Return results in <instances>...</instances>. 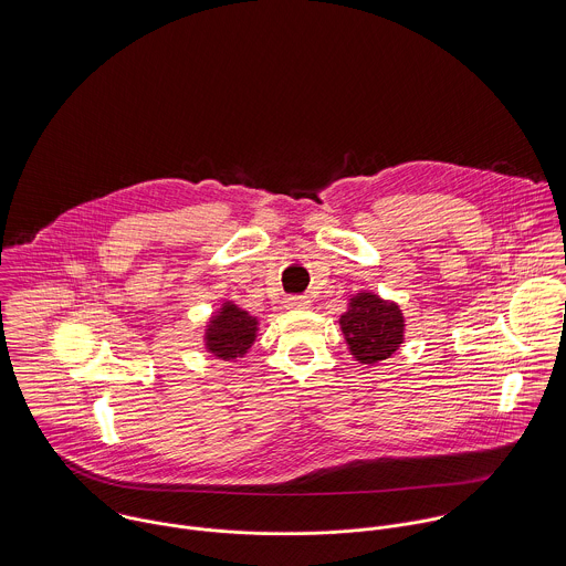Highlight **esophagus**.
<instances>
[{
	"mask_svg": "<svg viewBox=\"0 0 566 566\" xmlns=\"http://www.w3.org/2000/svg\"><path fill=\"white\" fill-rule=\"evenodd\" d=\"M283 303H285V310H310V305H312V301L307 296H290Z\"/></svg>",
	"mask_w": 566,
	"mask_h": 566,
	"instance_id": "1",
	"label": "esophagus"
}]
</instances>
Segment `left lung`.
Returning a JSON list of instances; mask_svg holds the SVG:
<instances>
[{
    "mask_svg": "<svg viewBox=\"0 0 566 566\" xmlns=\"http://www.w3.org/2000/svg\"><path fill=\"white\" fill-rule=\"evenodd\" d=\"M339 328L350 355L359 364H377L392 357L405 339L401 307L384 301L375 292L350 296L348 310L339 318Z\"/></svg>",
    "mask_w": 566,
    "mask_h": 566,
    "instance_id": "left-lung-1",
    "label": "left lung"
}]
</instances>
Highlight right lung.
Segmentation results:
<instances>
[{"mask_svg": "<svg viewBox=\"0 0 566 566\" xmlns=\"http://www.w3.org/2000/svg\"><path fill=\"white\" fill-rule=\"evenodd\" d=\"M256 324L254 316L227 301L205 328V348L224 361L243 357L256 337Z\"/></svg>", "mask_w": 566, "mask_h": 566, "instance_id": "right-lung-1", "label": "right lung"}]
</instances>
